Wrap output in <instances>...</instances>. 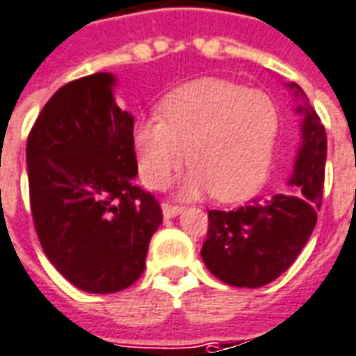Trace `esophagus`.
<instances>
[{
    "label": "esophagus",
    "mask_w": 356,
    "mask_h": 356,
    "mask_svg": "<svg viewBox=\"0 0 356 356\" xmlns=\"http://www.w3.org/2000/svg\"><path fill=\"white\" fill-rule=\"evenodd\" d=\"M161 212L165 218H175L179 213L183 212V208L181 206H175V204H170V202H163L161 204Z\"/></svg>",
    "instance_id": "esophagus-1"
}]
</instances>
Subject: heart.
<instances>
[{
	"label": "heart",
	"mask_w": 356,
	"mask_h": 356,
	"mask_svg": "<svg viewBox=\"0 0 356 356\" xmlns=\"http://www.w3.org/2000/svg\"><path fill=\"white\" fill-rule=\"evenodd\" d=\"M160 113L133 133L138 173L150 188L170 186L186 160L195 168L183 185L188 196L212 191L231 202L264 183L280 131V111L266 92L200 79L168 94Z\"/></svg>",
	"instance_id": "obj_1"
}]
</instances>
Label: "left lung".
<instances>
[{"label":"left lung","instance_id":"1","mask_svg":"<svg viewBox=\"0 0 356 356\" xmlns=\"http://www.w3.org/2000/svg\"><path fill=\"white\" fill-rule=\"evenodd\" d=\"M299 98L302 143L295 161L291 193L252 198L235 210H210L202 260L233 287H262L280 277L299 256L316 225L325 168V131L299 84H287Z\"/></svg>","mask_w":356,"mask_h":356}]
</instances>
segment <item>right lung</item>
Wrapping results in <instances>:
<instances>
[{"mask_svg":"<svg viewBox=\"0 0 356 356\" xmlns=\"http://www.w3.org/2000/svg\"><path fill=\"white\" fill-rule=\"evenodd\" d=\"M115 76L61 86L26 140L31 210L40 245L67 282L118 293L140 277L161 208L135 185V119L113 98Z\"/></svg>","mask_w":356,"mask_h":356,"instance_id":"1","label":"right lung"}]
</instances>
